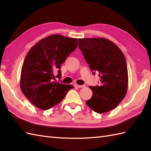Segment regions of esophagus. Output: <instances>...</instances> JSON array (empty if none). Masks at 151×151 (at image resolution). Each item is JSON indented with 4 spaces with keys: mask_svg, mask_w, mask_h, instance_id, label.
Segmentation results:
<instances>
[{
    "mask_svg": "<svg viewBox=\"0 0 151 151\" xmlns=\"http://www.w3.org/2000/svg\"><path fill=\"white\" fill-rule=\"evenodd\" d=\"M75 88H84V87H85V86H84V85L75 84Z\"/></svg>",
    "mask_w": 151,
    "mask_h": 151,
    "instance_id": "1",
    "label": "esophagus"
}]
</instances>
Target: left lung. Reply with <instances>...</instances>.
Segmentation results:
<instances>
[{
  "instance_id": "8db88e82",
  "label": "left lung",
  "mask_w": 151,
  "mask_h": 151,
  "mask_svg": "<svg viewBox=\"0 0 151 151\" xmlns=\"http://www.w3.org/2000/svg\"><path fill=\"white\" fill-rule=\"evenodd\" d=\"M78 47L93 73H99L101 86H89L91 99L86 104L98 114L117 106L127 94L129 76L123 53L112 41L103 37L78 39Z\"/></svg>"
}]
</instances>
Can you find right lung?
I'll list each match as a JSON object with an SVG mask.
<instances>
[{
	"mask_svg": "<svg viewBox=\"0 0 151 151\" xmlns=\"http://www.w3.org/2000/svg\"><path fill=\"white\" fill-rule=\"evenodd\" d=\"M76 38L54 34L43 38L31 48L22 64L20 87L35 106L47 110L63 100L72 85L56 82L61 78V65L77 47ZM57 71L58 75L54 74Z\"/></svg>",
	"mask_w": 151,
	"mask_h": 151,
	"instance_id": "add662e5",
	"label": "right lung"
}]
</instances>
